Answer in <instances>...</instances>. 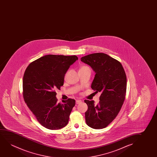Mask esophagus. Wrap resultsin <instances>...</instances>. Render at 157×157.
Wrapping results in <instances>:
<instances>
[{"label": "esophagus", "mask_w": 157, "mask_h": 157, "mask_svg": "<svg viewBox=\"0 0 157 157\" xmlns=\"http://www.w3.org/2000/svg\"><path fill=\"white\" fill-rule=\"evenodd\" d=\"M82 101L80 100H77L75 101V103H76V104H79V103H82Z\"/></svg>", "instance_id": "34e87169"}]
</instances>
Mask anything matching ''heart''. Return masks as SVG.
<instances>
[{
	"instance_id": "obj_1",
	"label": "heart",
	"mask_w": 157,
	"mask_h": 157,
	"mask_svg": "<svg viewBox=\"0 0 157 157\" xmlns=\"http://www.w3.org/2000/svg\"><path fill=\"white\" fill-rule=\"evenodd\" d=\"M86 67V66H84V67H81V68H80V69H82V68H84V67Z\"/></svg>"
}]
</instances>
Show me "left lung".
Segmentation results:
<instances>
[{"instance_id":"1","label":"left lung","mask_w":157,"mask_h":157,"mask_svg":"<svg viewBox=\"0 0 157 157\" xmlns=\"http://www.w3.org/2000/svg\"><path fill=\"white\" fill-rule=\"evenodd\" d=\"M95 72L91 88L100 92L99 104L84 100L88 105L85 112L86 124L93 129L108 126L115 118L124 101L127 77L119 61L104 53L90 54L81 58Z\"/></svg>"}]
</instances>
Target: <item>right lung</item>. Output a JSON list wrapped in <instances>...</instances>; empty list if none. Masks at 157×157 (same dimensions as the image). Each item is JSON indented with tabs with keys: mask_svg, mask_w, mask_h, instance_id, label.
<instances>
[{
	"mask_svg": "<svg viewBox=\"0 0 157 157\" xmlns=\"http://www.w3.org/2000/svg\"><path fill=\"white\" fill-rule=\"evenodd\" d=\"M77 56L48 55L28 65L23 77V96L27 105L42 126L50 130L65 127L75 102L57 103L55 90L63 85L64 76Z\"/></svg>",
	"mask_w": 157,
	"mask_h": 157,
	"instance_id": "1",
	"label": "right lung"
}]
</instances>
